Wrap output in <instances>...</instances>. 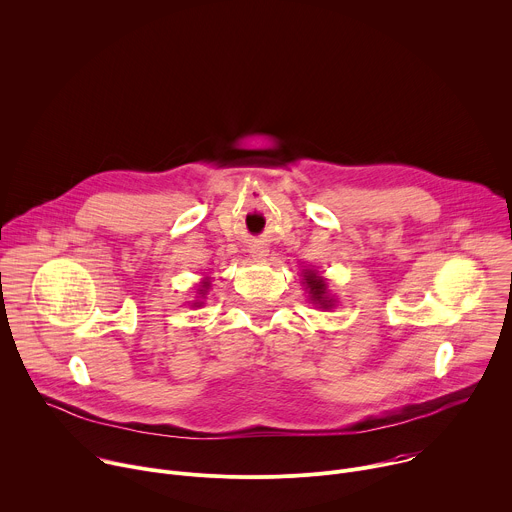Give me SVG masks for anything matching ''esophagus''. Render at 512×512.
I'll list each match as a JSON object with an SVG mask.
<instances>
[{
	"instance_id": "34e87169",
	"label": "esophagus",
	"mask_w": 512,
	"mask_h": 512,
	"mask_svg": "<svg viewBox=\"0 0 512 512\" xmlns=\"http://www.w3.org/2000/svg\"><path fill=\"white\" fill-rule=\"evenodd\" d=\"M249 253H251V257H253V259L263 261V259L269 255V249H267V247H261V245H253V247L249 249Z\"/></svg>"
}]
</instances>
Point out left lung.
<instances>
[{"label": "left lung", "instance_id": "8db88e82", "mask_svg": "<svg viewBox=\"0 0 512 512\" xmlns=\"http://www.w3.org/2000/svg\"><path fill=\"white\" fill-rule=\"evenodd\" d=\"M304 283H306V289L310 291V298L314 304H318L324 310H330L334 306V300L328 296V285L324 277L318 275V271L304 269Z\"/></svg>", "mask_w": 512, "mask_h": 512}]
</instances>
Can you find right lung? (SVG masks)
<instances>
[{
	"label": "right lung",
	"instance_id": "add662e5",
	"mask_svg": "<svg viewBox=\"0 0 512 512\" xmlns=\"http://www.w3.org/2000/svg\"><path fill=\"white\" fill-rule=\"evenodd\" d=\"M208 287H210V281H208V279H204V281H202V285L198 287V294H200L198 298H204V296H206V289H208ZM194 306H202V302H200V300H196V302H194Z\"/></svg>",
	"mask_w": 512,
	"mask_h": 512
}]
</instances>
